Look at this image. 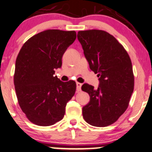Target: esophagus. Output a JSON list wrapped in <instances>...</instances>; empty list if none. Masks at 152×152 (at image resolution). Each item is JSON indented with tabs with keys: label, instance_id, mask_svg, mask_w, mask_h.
Wrapping results in <instances>:
<instances>
[{
	"label": "esophagus",
	"instance_id": "esophagus-1",
	"mask_svg": "<svg viewBox=\"0 0 152 152\" xmlns=\"http://www.w3.org/2000/svg\"><path fill=\"white\" fill-rule=\"evenodd\" d=\"M81 86L82 84L80 83H76V90H77V92L80 91V90H81Z\"/></svg>",
	"mask_w": 152,
	"mask_h": 152
}]
</instances>
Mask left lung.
Masks as SVG:
<instances>
[{
    "mask_svg": "<svg viewBox=\"0 0 152 152\" xmlns=\"http://www.w3.org/2000/svg\"><path fill=\"white\" fill-rule=\"evenodd\" d=\"M78 40L90 69L99 78V86L84 83L90 102L83 107L88 124L105 127L116 122L125 112L134 89L132 63L127 52L114 36L104 31L78 32Z\"/></svg>",
    "mask_w": 152,
    "mask_h": 152,
    "instance_id": "obj_1",
    "label": "left lung"
}]
</instances>
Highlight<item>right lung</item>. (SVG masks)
I'll return each mask as SVG.
<instances>
[{"label": "right lung", "mask_w": 152, "mask_h": 152, "mask_svg": "<svg viewBox=\"0 0 152 152\" xmlns=\"http://www.w3.org/2000/svg\"><path fill=\"white\" fill-rule=\"evenodd\" d=\"M76 38L74 31L46 30L30 38L18 54L15 91L22 111L34 124L52 126L64 116L66 103L76 92V82L61 81L54 74Z\"/></svg>", "instance_id": "1"}]
</instances>
